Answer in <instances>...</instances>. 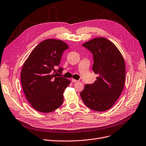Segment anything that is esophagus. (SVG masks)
<instances>
[{"mask_svg":"<svg viewBox=\"0 0 146 146\" xmlns=\"http://www.w3.org/2000/svg\"><path fill=\"white\" fill-rule=\"evenodd\" d=\"M72 81L73 82V83H75V82H79V80H76V79H72Z\"/></svg>","mask_w":146,"mask_h":146,"instance_id":"1","label":"esophagus"}]
</instances>
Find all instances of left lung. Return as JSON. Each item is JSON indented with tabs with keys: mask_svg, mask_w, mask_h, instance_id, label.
<instances>
[{
	"mask_svg": "<svg viewBox=\"0 0 146 146\" xmlns=\"http://www.w3.org/2000/svg\"><path fill=\"white\" fill-rule=\"evenodd\" d=\"M82 46L92 52V70L98 74L92 84L85 85L80 92L84 104L97 111L110 109L121 94L125 80V63L115 44L104 37H97Z\"/></svg>",
	"mask_w": 146,
	"mask_h": 146,
	"instance_id": "8db88e82",
	"label": "left lung"
}]
</instances>
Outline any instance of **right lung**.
<instances>
[{"label":"right lung","mask_w":146,"mask_h":146,"mask_svg":"<svg viewBox=\"0 0 146 146\" xmlns=\"http://www.w3.org/2000/svg\"><path fill=\"white\" fill-rule=\"evenodd\" d=\"M68 48L62 40L49 39L41 42L31 51L24 62L21 82L25 96L37 111L50 113L60 107L64 101L63 93L70 81L57 77L61 73L58 66L62 54Z\"/></svg>","instance_id":"add662e5"}]
</instances>
